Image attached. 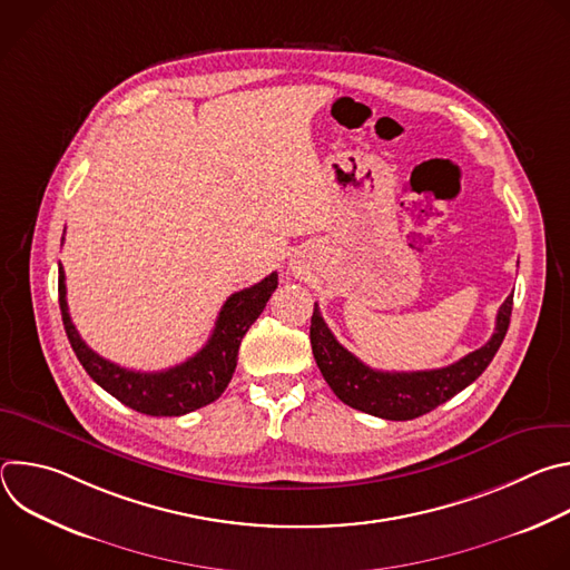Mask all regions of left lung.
<instances>
[{
	"label": "left lung",
	"instance_id": "8db88e82",
	"mask_svg": "<svg viewBox=\"0 0 570 570\" xmlns=\"http://www.w3.org/2000/svg\"><path fill=\"white\" fill-rule=\"evenodd\" d=\"M510 315L512 295H508L499 308L492 338L480 350L440 370L381 372L367 367L336 341L327 322L322 320L317 304L311 315V347L324 381L343 403L381 420L409 422L438 409L487 370L508 334Z\"/></svg>",
	"mask_w": 570,
	"mask_h": 570
}]
</instances>
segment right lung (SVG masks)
I'll return each instance as SVG.
<instances>
[{
    "label": "right lung",
    "instance_id": "1",
    "mask_svg": "<svg viewBox=\"0 0 570 570\" xmlns=\"http://www.w3.org/2000/svg\"><path fill=\"white\" fill-rule=\"evenodd\" d=\"M65 238V236H62ZM277 288V273L227 297L207 345L185 363L161 372L126 370L92 352L78 336L67 308L65 271L58 268V302L69 345L86 372L128 409L150 417H180L216 401L236 367L238 345Z\"/></svg>",
    "mask_w": 570,
    "mask_h": 570
}]
</instances>
